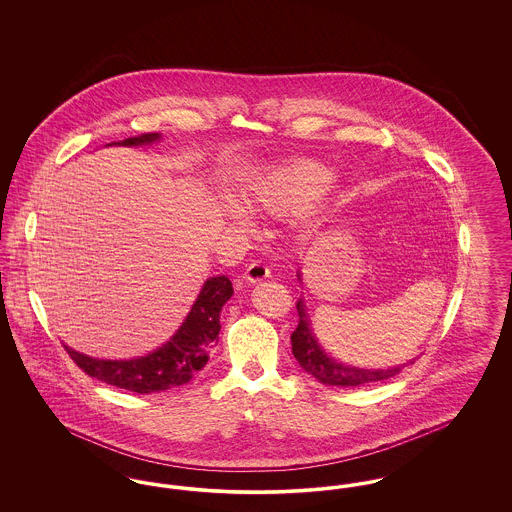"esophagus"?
Returning <instances> with one entry per match:
<instances>
[{
  "label": "esophagus",
  "mask_w": 512,
  "mask_h": 512,
  "mask_svg": "<svg viewBox=\"0 0 512 512\" xmlns=\"http://www.w3.org/2000/svg\"><path fill=\"white\" fill-rule=\"evenodd\" d=\"M268 274H270V268L265 261H253L249 267L245 268V278L249 282H261L268 278Z\"/></svg>",
  "instance_id": "34e87169"
}]
</instances>
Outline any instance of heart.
Instances as JSON below:
<instances>
[{
	"label": "heart",
	"instance_id": "obj_1",
	"mask_svg": "<svg viewBox=\"0 0 512 512\" xmlns=\"http://www.w3.org/2000/svg\"><path fill=\"white\" fill-rule=\"evenodd\" d=\"M330 184V172L315 163H297L268 176L255 203L274 215H290L311 205Z\"/></svg>",
	"mask_w": 512,
	"mask_h": 512
}]
</instances>
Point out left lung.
Segmentation results:
<instances>
[{"label":"left lung","instance_id":"obj_1","mask_svg":"<svg viewBox=\"0 0 512 512\" xmlns=\"http://www.w3.org/2000/svg\"><path fill=\"white\" fill-rule=\"evenodd\" d=\"M297 328L292 334V353L305 372L313 374L318 382L326 386H366L393 378L401 372L403 366L386 370H366L357 366H345L330 359L320 347L311 332V320L307 317L303 299L297 301Z\"/></svg>","mask_w":512,"mask_h":512}]
</instances>
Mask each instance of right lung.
Wrapping results in <instances>:
<instances>
[{
	"instance_id": "add662e5",
	"label": "right lung",
	"mask_w": 512,
	"mask_h": 512,
	"mask_svg": "<svg viewBox=\"0 0 512 512\" xmlns=\"http://www.w3.org/2000/svg\"><path fill=\"white\" fill-rule=\"evenodd\" d=\"M159 134L147 132L119 142V146H138L155 142ZM232 282L226 276L209 278L197 295L190 315L180 330L157 351L132 361H98L76 353L65 345L76 366L88 376L109 386L134 393H155L188 384L207 365L209 351L217 345L220 311L232 295Z\"/></svg>"
}]
</instances>
